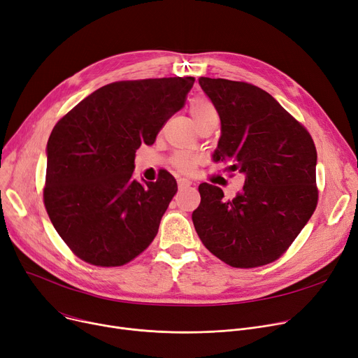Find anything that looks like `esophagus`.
Segmentation results:
<instances>
[{
    "label": "esophagus",
    "instance_id": "esophagus-1",
    "mask_svg": "<svg viewBox=\"0 0 358 358\" xmlns=\"http://www.w3.org/2000/svg\"><path fill=\"white\" fill-rule=\"evenodd\" d=\"M189 185H192V181L185 180V178L178 180V189H184V187H189Z\"/></svg>",
    "mask_w": 358,
    "mask_h": 358
}]
</instances>
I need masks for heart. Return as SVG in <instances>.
Returning a JSON list of instances; mask_svg holds the SVG:
<instances>
[{
    "instance_id": "1",
    "label": "heart",
    "mask_w": 358,
    "mask_h": 358,
    "mask_svg": "<svg viewBox=\"0 0 358 358\" xmlns=\"http://www.w3.org/2000/svg\"><path fill=\"white\" fill-rule=\"evenodd\" d=\"M189 110H190V115L196 124L217 116V111H216L215 106L204 97H194L189 104ZM171 164L174 168L178 169L180 173H190L194 169L196 161L189 155L177 154L173 157Z\"/></svg>"
}]
</instances>
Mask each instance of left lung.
<instances>
[{"mask_svg":"<svg viewBox=\"0 0 358 358\" xmlns=\"http://www.w3.org/2000/svg\"><path fill=\"white\" fill-rule=\"evenodd\" d=\"M220 117L216 161L245 174L242 193L224 199L199 185L193 223L203 245L235 268L270 264L283 255L317 204L316 148L306 127L252 84L200 77Z\"/></svg>","mask_w":358,"mask_h":358,"instance_id":"left-lung-1","label":"left lung"}]
</instances>
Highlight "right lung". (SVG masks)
<instances>
[{
	"label": "right lung",
	"instance_id": "obj_1",
	"mask_svg": "<svg viewBox=\"0 0 358 358\" xmlns=\"http://www.w3.org/2000/svg\"><path fill=\"white\" fill-rule=\"evenodd\" d=\"M193 84V77L111 83L55 124L43 201L73 255L97 267H120L154 241L177 181L165 169L154 182L136 180L135 154L155 142Z\"/></svg>",
	"mask_w": 358,
	"mask_h": 358
}]
</instances>
